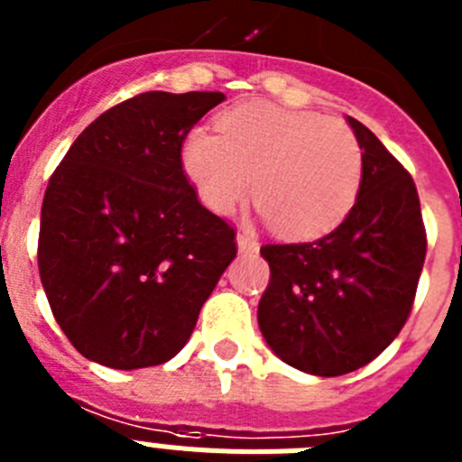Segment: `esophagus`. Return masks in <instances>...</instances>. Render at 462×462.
<instances>
[{
    "label": "esophagus",
    "instance_id": "1",
    "mask_svg": "<svg viewBox=\"0 0 462 462\" xmlns=\"http://www.w3.org/2000/svg\"><path fill=\"white\" fill-rule=\"evenodd\" d=\"M236 240H238V250L243 252V254H254V252H259V240H256L254 234H250V231H240Z\"/></svg>",
    "mask_w": 462,
    "mask_h": 462
}]
</instances>
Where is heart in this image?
Segmentation results:
<instances>
[{
    "label": "heart",
    "mask_w": 462,
    "mask_h": 462,
    "mask_svg": "<svg viewBox=\"0 0 462 462\" xmlns=\"http://www.w3.org/2000/svg\"><path fill=\"white\" fill-rule=\"evenodd\" d=\"M217 136L191 132L182 148L189 180L226 215L250 191L275 231L312 238L336 228L361 189L363 152L345 122L247 101L224 110Z\"/></svg>",
    "instance_id": "b5f03b06"
}]
</instances>
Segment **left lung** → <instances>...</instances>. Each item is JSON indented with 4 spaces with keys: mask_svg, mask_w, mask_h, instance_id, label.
<instances>
[{
    "mask_svg": "<svg viewBox=\"0 0 462 462\" xmlns=\"http://www.w3.org/2000/svg\"><path fill=\"white\" fill-rule=\"evenodd\" d=\"M363 152L356 203L310 243L263 245L271 280L259 328L293 368L337 377L368 365L398 337L426 261V226L411 175L382 141L346 117Z\"/></svg>",
    "mask_w": 462,
    "mask_h": 462,
    "instance_id": "1",
    "label": "left lung"
}]
</instances>
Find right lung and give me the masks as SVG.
Wrapping results in <instances>:
<instances>
[{"mask_svg": "<svg viewBox=\"0 0 462 462\" xmlns=\"http://www.w3.org/2000/svg\"><path fill=\"white\" fill-rule=\"evenodd\" d=\"M222 92H143L80 134L41 206L39 275L52 317L89 361L162 365L238 254L236 228L201 206L182 143Z\"/></svg>", "mask_w": 462, "mask_h": 462, "instance_id": "obj_1", "label": "right lung"}]
</instances>
